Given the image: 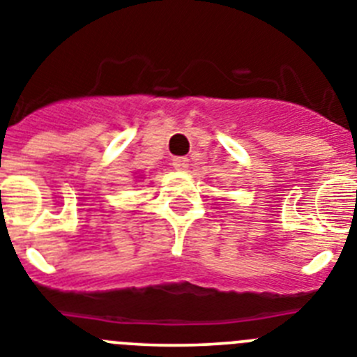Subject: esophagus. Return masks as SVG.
Wrapping results in <instances>:
<instances>
[{
  "label": "esophagus",
  "instance_id": "1",
  "mask_svg": "<svg viewBox=\"0 0 357 357\" xmlns=\"http://www.w3.org/2000/svg\"><path fill=\"white\" fill-rule=\"evenodd\" d=\"M173 166L175 169H188L189 168V159L188 157H173Z\"/></svg>",
  "mask_w": 357,
  "mask_h": 357
}]
</instances>
